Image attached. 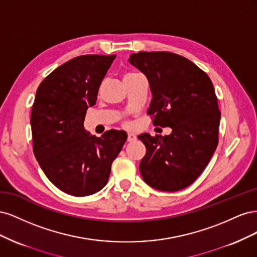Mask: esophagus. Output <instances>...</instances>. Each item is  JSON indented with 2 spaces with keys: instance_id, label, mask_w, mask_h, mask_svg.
I'll return each mask as SVG.
<instances>
[{
  "instance_id": "esophagus-1",
  "label": "esophagus",
  "mask_w": 257,
  "mask_h": 257,
  "mask_svg": "<svg viewBox=\"0 0 257 257\" xmlns=\"http://www.w3.org/2000/svg\"><path fill=\"white\" fill-rule=\"evenodd\" d=\"M137 139V137H136V135L135 134H132V133H128L127 134V142H134V141H136Z\"/></svg>"
}]
</instances>
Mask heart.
Segmentation results:
<instances>
[{"label": "heart", "instance_id": "1", "mask_svg": "<svg viewBox=\"0 0 257 257\" xmlns=\"http://www.w3.org/2000/svg\"><path fill=\"white\" fill-rule=\"evenodd\" d=\"M141 74H137V73H127L125 76H124V81H128L132 79H135L137 77H141ZM125 125H128V123L125 122Z\"/></svg>", "mask_w": 257, "mask_h": 257}]
</instances>
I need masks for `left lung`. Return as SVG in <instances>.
<instances>
[{"label": "left lung", "mask_w": 257, "mask_h": 257, "mask_svg": "<svg viewBox=\"0 0 257 257\" xmlns=\"http://www.w3.org/2000/svg\"><path fill=\"white\" fill-rule=\"evenodd\" d=\"M130 63L148 78L152 93L147 113L170 135L142 134L146 155L139 170L152 188L176 192L204 172L219 143L221 111L213 84L198 66L167 51L131 54Z\"/></svg>", "instance_id": "8db88e82"}]
</instances>
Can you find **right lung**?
<instances>
[{
	"mask_svg": "<svg viewBox=\"0 0 257 257\" xmlns=\"http://www.w3.org/2000/svg\"><path fill=\"white\" fill-rule=\"evenodd\" d=\"M115 54H84L54 69L37 88L31 111L33 152L41 168L58 189L88 196L108 182L111 164L127 134L110 130L96 137L83 127L88 107Z\"/></svg>",
	"mask_w": 257,
	"mask_h": 257,
	"instance_id": "add662e5",
	"label": "right lung"
}]
</instances>
